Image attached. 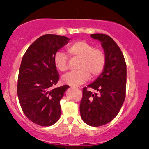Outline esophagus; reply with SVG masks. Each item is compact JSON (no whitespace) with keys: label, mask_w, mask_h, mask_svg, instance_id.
I'll return each instance as SVG.
<instances>
[{"label":"esophagus","mask_w":149,"mask_h":149,"mask_svg":"<svg viewBox=\"0 0 149 149\" xmlns=\"http://www.w3.org/2000/svg\"><path fill=\"white\" fill-rule=\"evenodd\" d=\"M72 87H74V88H76V89H80V87L79 86H72Z\"/></svg>","instance_id":"obj_1"}]
</instances>
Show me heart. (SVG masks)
Instances as JSON below:
<instances>
[{"mask_svg": "<svg viewBox=\"0 0 149 149\" xmlns=\"http://www.w3.org/2000/svg\"><path fill=\"white\" fill-rule=\"evenodd\" d=\"M71 58L79 59L77 65L78 71L65 75L63 82L70 85H79L88 81L89 77H96L102 72L107 61L105 53L85 40H78L66 48ZM54 64L57 69L62 72L68 69V59L62 52H57L54 56Z\"/></svg>", "mask_w": 149, "mask_h": 149, "instance_id": "1", "label": "heart"}]
</instances>
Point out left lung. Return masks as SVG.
I'll use <instances>...</instances> for the list:
<instances>
[{
    "instance_id": "obj_1",
    "label": "left lung",
    "mask_w": 149,
    "mask_h": 149,
    "mask_svg": "<svg viewBox=\"0 0 149 149\" xmlns=\"http://www.w3.org/2000/svg\"><path fill=\"white\" fill-rule=\"evenodd\" d=\"M101 42L107 57L103 72L94 82L83 89L80 113L87 125L98 127L109 123L118 115L125 98L127 68L123 54L111 36L93 34ZM97 91L93 93L87 89Z\"/></svg>"
}]
</instances>
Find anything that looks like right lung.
I'll return each mask as SVG.
<instances>
[{"mask_svg":"<svg viewBox=\"0 0 149 149\" xmlns=\"http://www.w3.org/2000/svg\"><path fill=\"white\" fill-rule=\"evenodd\" d=\"M69 40L64 36L45 34L30 45L22 58L18 99L24 115L38 125H52L60 117V100L69 86L54 88L60 79L54 56Z\"/></svg>","mask_w":149,"mask_h":149,"instance_id":"obj_1","label":"right lung"}]
</instances>
